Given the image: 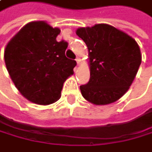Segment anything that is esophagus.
I'll list each match as a JSON object with an SVG mask.
<instances>
[{"label":"esophagus","mask_w":152,"mask_h":152,"mask_svg":"<svg viewBox=\"0 0 152 152\" xmlns=\"http://www.w3.org/2000/svg\"><path fill=\"white\" fill-rule=\"evenodd\" d=\"M75 61H77V65H79V64H80V59H79L78 57H77V59H75Z\"/></svg>","instance_id":"34e87169"}]
</instances>
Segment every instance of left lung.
<instances>
[{
	"mask_svg": "<svg viewBox=\"0 0 152 152\" xmlns=\"http://www.w3.org/2000/svg\"><path fill=\"white\" fill-rule=\"evenodd\" d=\"M77 34L89 50L90 81L80 86L82 96L93 104L116 102L129 90L141 64L134 38L108 24L78 28Z\"/></svg>",
	"mask_w": 152,
	"mask_h": 152,
	"instance_id": "left-lung-1",
	"label": "left lung"
}]
</instances>
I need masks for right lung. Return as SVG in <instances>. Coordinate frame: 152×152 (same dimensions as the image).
Instances as JSON below:
<instances>
[{"label":"right lung","instance_id":"1","mask_svg":"<svg viewBox=\"0 0 152 152\" xmlns=\"http://www.w3.org/2000/svg\"><path fill=\"white\" fill-rule=\"evenodd\" d=\"M59 28L45 21L26 24L6 45L4 61L15 86L26 99L47 105L59 100L77 62L65 56L68 43L58 42Z\"/></svg>","mask_w":152,"mask_h":152}]
</instances>
